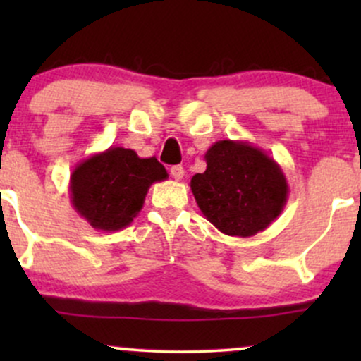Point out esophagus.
<instances>
[{"mask_svg": "<svg viewBox=\"0 0 361 361\" xmlns=\"http://www.w3.org/2000/svg\"><path fill=\"white\" fill-rule=\"evenodd\" d=\"M169 173H171V176L175 178L176 181L183 180V176H185V169H183V166H180V164H176V166H171Z\"/></svg>", "mask_w": 361, "mask_h": 361, "instance_id": "1", "label": "esophagus"}]
</instances>
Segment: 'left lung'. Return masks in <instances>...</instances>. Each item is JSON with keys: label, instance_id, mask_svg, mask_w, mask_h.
<instances>
[{"label": "left lung", "instance_id": "1", "mask_svg": "<svg viewBox=\"0 0 361 361\" xmlns=\"http://www.w3.org/2000/svg\"><path fill=\"white\" fill-rule=\"evenodd\" d=\"M190 188L198 209L227 235L251 238L283 212L288 183L280 164L246 140H217Z\"/></svg>", "mask_w": 361, "mask_h": 361}]
</instances>
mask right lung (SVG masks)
<instances>
[{
	"label": "right lung",
	"mask_w": 361,
	"mask_h": 361,
	"mask_svg": "<svg viewBox=\"0 0 361 361\" xmlns=\"http://www.w3.org/2000/svg\"><path fill=\"white\" fill-rule=\"evenodd\" d=\"M166 178L156 157L111 146L73 169L71 204L93 229L115 233L137 217L151 185Z\"/></svg>",
	"instance_id": "1"
}]
</instances>
